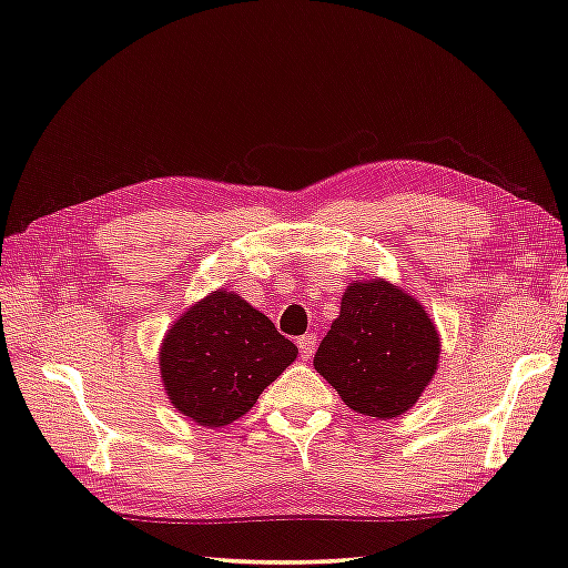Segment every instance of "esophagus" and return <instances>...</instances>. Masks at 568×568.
I'll return each instance as SVG.
<instances>
[{"instance_id":"esophagus-1","label":"esophagus","mask_w":568,"mask_h":568,"mask_svg":"<svg viewBox=\"0 0 568 568\" xmlns=\"http://www.w3.org/2000/svg\"><path fill=\"white\" fill-rule=\"evenodd\" d=\"M315 345H318V338H315V333H305L303 338H297V348H301L303 358H311L315 353Z\"/></svg>"}]
</instances>
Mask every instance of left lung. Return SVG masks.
<instances>
[{
    "mask_svg": "<svg viewBox=\"0 0 568 568\" xmlns=\"http://www.w3.org/2000/svg\"><path fill=\"white\" fill-rule=\"evenodd\" d=\"M440 335L416 297L386 277L348 283L315 371L348 408L378 420L416 406L438 371Z\"/></svg>",
    "mask_w": 568,
    "mask_h": 568,
    "instance_id": "8db88e82",
    "label": "left lung"
}]
</instances>
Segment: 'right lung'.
<instances>
[{
	"label": "right lung",
	"mask_w": 568,
	"mask_h": 568,
	"mask_svg": "<svg viewBox=\"0 0 568 568\" xmlns=\"http://www.w3.org/2000/svg\"><path fill=\"white\" fill-rule=\"evenodd\" d=\"M297 358L295 345L235 291L217 287L185 307L160 343V378L172 408L220 428L255 406Z\"/></svg>",
	"instance_id": "1"
}]
</instances>
